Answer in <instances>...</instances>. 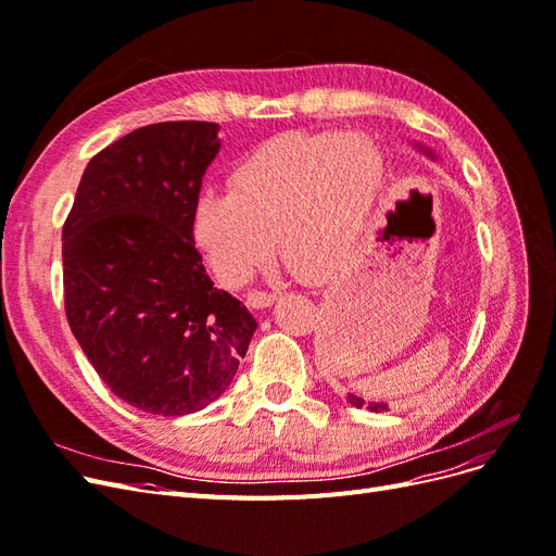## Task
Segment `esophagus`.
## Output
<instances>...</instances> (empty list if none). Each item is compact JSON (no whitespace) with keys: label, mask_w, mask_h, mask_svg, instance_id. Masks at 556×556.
Listing matches in <instances>:
<instances>
[{"label":"esophagus","mask_w":556,"mask_h":556,"mask_svg":"<svg viewBox=\"0 0 556 556\" xmlns=\"http://www.w3.org/2000/svg\"><path fill=\"white\" fill-rule=\"evenodd\" d=\"M276 299V292H268V290H250L248 292V304L252 308H266L271 306V301Z\"/></svg>","instance_id":"obj_1"}]
</instances>
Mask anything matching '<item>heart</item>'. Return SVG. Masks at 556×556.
<instances>
[{
	"mask_svg": "<svg viewBox=\"0 0 556 556\" xmlns=\"http://www.w3.org/2000/svg\"><path fill=\"white\" fill-rule=\"evenodd\" d=\"M380 180L382 160L366 139L339 131L290 134L233 166L229 192L197 199L192 237L227 285H243L271 260L276 237L290 264L331 271L364 237ZM368 187L372 199L365 207Z\"/></svg>",
	"mask_w": 556,
	"mask_h": 556,
	"instance_id": "1",
	"label": "heart"
}]
</instances>
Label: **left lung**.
<instances>
[{
    "mask_svg": "<svg viewBox=\"0 0 556 556\" xmlns=\"http://www.w3.org/2000/svg\"><path fill=\"white\" fill-rule=\"evenodd\" d=\"M345 399L352 403V406L368 408L371 413H382V410H387V403H371V401H364L362 396H355V394H348Z\"/></svg>",
    "mask_w": 556,
    "mask_h": 556,
    "instance_id": "1",
    "label": "left lung"
}]
</instances>
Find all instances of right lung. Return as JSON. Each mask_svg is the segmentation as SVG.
<instances>
[{"instance_id": "obj_1", "label": "right lung", "mask_w": 556, "mask_h": 556, "mask_svg": "<svg viewBox=\"0 0 556 556\" xmlns=\"http://www.w3.org/2000/svg\"><path fill=\"white\" fill-rule=\"evenodd\" d=\"M215 123L129 131L97 153L62 227L64 311L78 345L129 406L178 417L220 396L255 317L213 288L192 237Z\"/></svg>"}]
</instances>
